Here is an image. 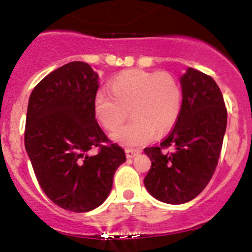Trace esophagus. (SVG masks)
<instances>
[{"label":"esophagus","instance_id":"34e87169","mask_svg":"<svg viewBox=\"0 0 252 252\" xmlns=\"http://www.w3.org/2000/svg\"><path fill=\"white\" fill-rule=\"evenodd\" d=\"M140 153V151H137V150H126V158H134L135 156L136 155H139Z\"/></svg>","mask_w":252,"mask_h":252}]
</instances>
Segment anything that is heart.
Wrapping results in <instances>:
<instances>
[{"mask_svg": "<svg viewBox=\"0 0 252 252\" xmlns=\"http://www.w3.org/2000/svg\"><path fill=\"white\" fill-rule=\"evenodd\" d=\"M111 94L99 92L94 100L97 121L108 131L121 128L130 111L131 121L112 135L126 147L147 144L176 123L182 106L180 82L168 72L129 70L110 82Z\"/></svg>", "mask_w": 252, "mask_h": 252, "instance_id": "heart-1", "label": "heart"}]
</instances>
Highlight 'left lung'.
Wrapping results in <instances>:
<instances>
[{
  "label": "left lung",
  "instance_id": "left-lung-1",
  "mask_svg": "<svg viewBox=\"0 0 252 252\" xmlns=\"http://www.w3.org/2000/svg\"><path fill=\"white\" fill-rule=\"evenodd\" d=\"M182 106L171 133L160 146L145 148L152 165L144 180L159 202L184 204L194 199L213 177L227 126V110L210 76L189 67L180 78ZM171 147L173 153H164Z\"/></svg>",
  "mask_w": 252,
  "mask_h": 252
}]
</instances>
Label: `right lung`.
Returning <instances> with one entry per match:
<instances>
[{
	"label": "right lung",
	"mask_w": 252,
	"mask_h": 252,
	"mask_svg": "<svg viewBox=\"0 0 252 252\" xmlns=\"http://www.w3.org/2000/svg\"><path fill=\"white\" fill-rule=\"evenodd\" d=\"M99 76L83 62L46 76L30 95L25 150L39 186L65 210L87 213L105 202L126 153L97 124L94 100ZM97 147L99 153L89 155Z\"/></svg>",
	"instance_id": "obj_1"
}]
</instances>
